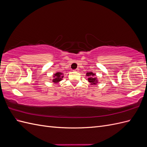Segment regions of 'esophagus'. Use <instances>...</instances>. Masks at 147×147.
I'll return each instance as SVG.
<instances>
[{
  "label": "esophagus",
  "mask_w": 147,
  "mask_h": 147,
  "mask_svg": "<svg viewBox=\"0 0 147 147\" xmlns=\"http://www.w3.org/2000/svg\"><path fill=\"white\" fill-rule=\"evenodd\" d=\"M74 71H75V72H78V71H79V69H75Z\"/></svg>",
  "instance_id": "obj_1"
}]
</instances>
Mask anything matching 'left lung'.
Wrapping results in <instances>:
<instances>
[{"instance_id": "obj_1", "label": "left lung", "mask_w": 147, "mask_h": 147, "mask_svg": "<svg viewBox=\"0 0 147 147\" xmlns=\"http://www.w3.org/2000/svg\"><path fill=\"white\" fill-rule=\"evenodd\" d=\"M86 75L88 77V80L90 83L91 85H96V84L99 83V80H97L96 74L93 73L92 72H89L86 73Z\"/></svg>"}]
</instances>
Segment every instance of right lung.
<instances>
[{
  "mask_svg": "<svg viewBox=\"0 0 147 147\" xmlns=\"http://www.w3.org/2000/svg\"><path fill=\"white\" fill-rule=\"evenodd\" d=\"M64 74L60 72H56L55 74H53V79H50V80H52L53 83H54L55 84H58L61 81L63 80V78L64 77L63 76Z\"/></svg>",
  "mask_w": 147,
  "mask_h": 147,
  "instance_id": "obj_1",
  "label": "right lung"
}]
</instances>
